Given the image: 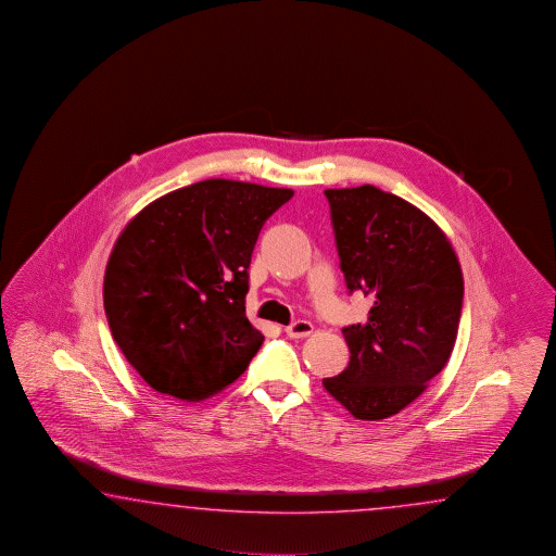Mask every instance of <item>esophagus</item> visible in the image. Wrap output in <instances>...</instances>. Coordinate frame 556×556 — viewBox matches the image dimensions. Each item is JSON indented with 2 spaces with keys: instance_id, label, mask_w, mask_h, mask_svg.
I'll use <instances>...</instances> for the list:
<instances>
[{
  "instance_id": "esophagus-1",
  "label": "esophagus",
  "mask_w": 556,
  "mask_h": 556,
  "mask_svg": "<svg viewBox=\"0 0 556 556\" xmlns=\"http://www.w3.org/2000/svg\"><path fill=\"white\" fill-rule=\"evenodd\" d=\"M314 331V326H312V321H307V319H298L294 324H290L288 328H286V333H288V338H292V340H298V338H306Z\"/></svg>"
}]
</instances>
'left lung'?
Returning a JSON list of instances; mask_svg holds the SVG:
<instances>
[{
    "instance_id": "obj_1",
    "label": "left lung",
    "mask_w": 556,
    "mask_h": 556,
    "mask_svg": "<svg viewBox=\"0 0 556 556\" xmlns=\"http://www.w3.org/2000/svg\"><path fill=\"white\" fill-rule=\"evenodd\" d=\"M350 294L374 298L364 324L343 328L350 364L321 383L357 419L378 421L417 400L450 359L462 319L463 274L445 232L378 187L328 189Z\"/></svg>"
}]
</instances>
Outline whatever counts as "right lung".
Instances as JSON below:
<instances>
[{
	"instance_id": "1",
	"label": "right lung",
	"mask_w": 556,
	"mask_h": 556,
	"mask_svg": "<svg viewBox=\"0 0 556 556\" xmlns=\"http://www.w3.org/2000/svg\"><path fill=\"white\" fill-rule=\"evenodd\" d=\"M294 190L211 178L137 214L106 262L113 340L154 391L201 402L244 374L264 336L247 318L252 250Z\"/></svg>"
}]
</instances>
